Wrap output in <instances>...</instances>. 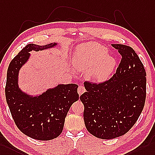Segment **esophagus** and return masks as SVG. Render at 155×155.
I'll use <instances>...</instances> for the list:
<instances>
[{
	"mask_svg": "<svg viewBox=\"0 0 155 155\" xmlns=\"http://www.w3.org/2000/svg\"><path fill=\"white\" fill-rule=\"evenodd\" d=\"M85 92V87L83 85H80L79 86V87L78 89V93L79 94V95H82L83 93Z\"/></svg>",
	"mask_w": 155,
	"mask_h": 155,
	"instance_id": "1",
	"label": "esophagus"
}]
</instances>
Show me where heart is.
<instances>
[{
  "label": "heart",
  "instance_id": "b5f03b06",
  "mask_svg": "<svg viewBox=\"0 0 155 155\" xmlns=\"http://www.w3.org/2000/svg\"><path fill=\"white\" fill-rule=\"evenodd\" d=\"M73 64L86 73L88 80L97 83L106 81L114 70L116 61L107 55L103 47L97 43H86L78 47L74 51Z\"/></svg>",
  "mask_w": 155,
  "mask_h": 155
}]
</instances>
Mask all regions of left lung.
<instances>
[{
    "mask_svg": "<svg viewBox=\"0 0 155 155\" xmlns=\"http://www.w3.org/2000/svg\"><path fill=\"white\" fill-rule=\"evenodd\" d=\"M122 56L116 74L99 84L85 81L84 105L87 130L96 137L111 139L126 134L137 122L145 105L146 72L131 47L112 44Z\"/></svg>",
    "mask_w": 155,
    "mask_h": 155,
    "instance_id": "left-lung-1",
    "label": "left lung"
}]
</instances>
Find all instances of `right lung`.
<instances>
[{"label": "right lung", "instance_id": "1", "mask_svg": "<svg viewBox=\"0 0 155 155\" xmlns=\"http://www.w3.org/2000/svg\"><path fill=\"white\" fill-rule=\"evenodd\" d=\"M58 44H28L11 61L7 71L5 95L12 118L22 133L37 140L59 136L70 108L79 99L76 84H58L37 95L24 91L19 85L20 71L31 58L30 52L47 51Z\"/></svg>", "mask_w": 155, "mask_h": 155}]
</instances>
